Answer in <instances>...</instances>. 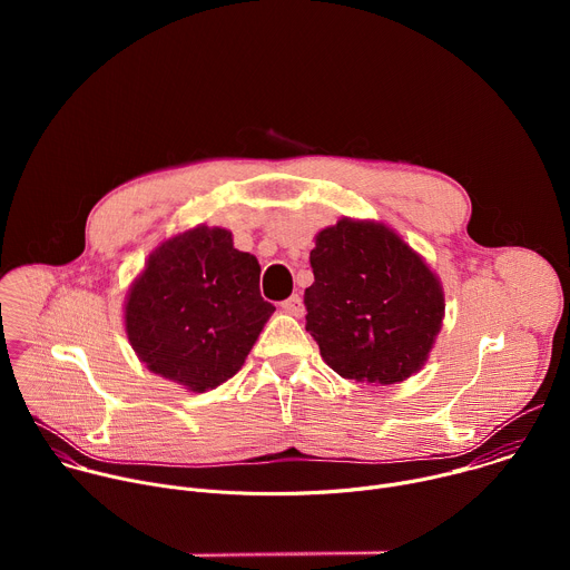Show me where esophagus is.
<instances>
[{
	"label": "esophagus",
	"instance_id": "1",
	"mask_svg": "<svg viewBox=\"0 0 570 570\" xmlns=\"http://www.w3.org/2000/svg\"><path fill=\"white\" fill-rule=\"evenodd\" d=\"M282 308L288 313V315H295L299 317L304 313V304H302V297L299 295H291L288 299L282 302Z\"/></svg>",
	"mask_w": 570,
	"mask_h": 570
}]
</instances>
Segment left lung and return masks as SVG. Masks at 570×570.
I'll use <instances>...</instances> for the list:
<instances>
[{"label":"left lung","instance_id":"1","mask_svg":"<svg viewBox=\"0 0 570 570\" xmlns=\"http://www.w3.org/2000/svg\"><path fill=\"white\" fill-rule=\"evenodd\" d=\"M306 332L343 379L390 385L420 372L444 320V291L392 227L341 218L315 234Z\"/></svg>","mask_w":570,"mask_h":570}]
</instances>
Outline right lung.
Here are the masks:
<instances>
[{
	"label": "right lung",
	"instance_id": "add662e5",
	"mask_svg": "<svg viewBox=\"0 0 570 570\" xmlns=\"http://www.w3.org/2000/svg\"><path fill=\"white\" fill-rule=\"evenodd\" d=\"M262 266L232 232L205 223L165 238L124 302L137 358L189 392H207L246 363L275 306L259 295Z\"/></svg>",
	"mask_w": 570,
	"mask_h": 570
}]
</instances>
